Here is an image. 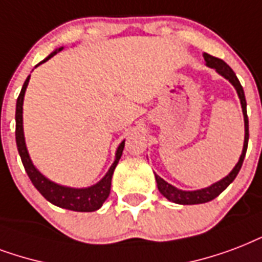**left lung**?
<instances>
[{
  "instance_id": "1",
  "label": "left lung",
  "mask_w": 262,
  "mask_h": 262,
  "mask_svg": "<svg viewBox=\"0 0 262 262\" xmlns=\"http://www.w3.org/2000/svg\"><path fill=\"white\" fill-rule=\"evenodd\" d=\"M203 57H205V61H206V66L211 67V69H215V71L223 75L225 79H228L229 82L232 83L233 88L236 89V93L239 96V100H241V104H242V111H243V118H245V143H243V149L242 155L239 158V161L235 165V167L232 169V171L229 173L227 177H224L223 180H220L214 184H211L210 187L202 189H196V191H183V189H179L173 187L171 184L166 183L165 180L161 179L159 176L155 174V180H157V185L159 192L162 193L163 196L169 199L170 202L179 203V205H198V203H206L213 201L214 198H217L220 193L223 192L227 187H228L231 183H232L235 177L237 176L241 167H242L243 159H245V155H246L247 151V143H249V118H247V111H246V99H245V92H243V88L239 82V79L235 75V73L232 71V69L229 67L224 60L219 59V57H214V56L209 55V53H203Z\"/></svg>"
}]
</instances>
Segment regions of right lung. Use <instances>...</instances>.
Returning <instances> with one entry per match:
<instances>
[{
	"label": "right lung",
	"instance_id": "1",
	"mask_svg": "<svg viewBox=\"0 0 262 262\" xmlns=\"http://www.w3.org/2000/svg\"><path fill=\"white\" fill-rule=\"evenodd\" d=\"M63 48H59L48 56L47 59H43L39 64H42L45 61L53 57L56 53H59ZM38 66V64H37ZM35 66V67H37ZM30 75L23 83V88L20 91V95L16 101V145H17V151L21 158V162L26 169V173L31 180V183L34 187L39 191V193L42 195L47 201L53 203L55 206L63 207L67 210L73 211H95L97 209L103 206V203L105 202V199L108 198L110 191H111V179H113L114 170L117 167L119 159L122 157L123 147H125V140L119 144L115 154V161L108 169V171L105 173L103 179L100 180L99 183H96L95 185H91L88 188H70V187H64V185L56 184L49 179H47L45 176L41 174L38 169L33 165L31 159H30L29 151L26 147L25 141V133H23V100H25V93L29 85Z\"/></svg>",
	"mask_w": 262,
	"mask_h": 262
}]
</instances>
